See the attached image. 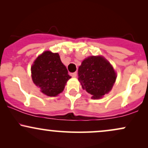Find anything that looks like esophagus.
<instances>
[{
    "mask_svg": "<svg viewBox=\"0 0 148 148\" xmlns=\"http://www.w3.org/2000/svg\"><path fill=\"white\" fill-rule=\"evenodd\" d=\"M69 75H70L71 76H72V77H76V75H77V73H76V72L70 73V74H69Z\"/></svg>",
    "mask_w": 148,
    "mask_h": 148,
    "instance_id": "1",
    "label": "esophagus"
}]
</instances>
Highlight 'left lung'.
<instances>
[{
	"mask_svg": "<svg viewBox=\"0 0 148 148\" xmlns=\"http://www.w3.org/2000/svg\"><path fill=\"white\" fill-rule=\"evenodd\" d=\"M79 82L84 90L99 99L111 91L116 79L111 64L101 56H90L83 61L78 70Z\"/></svg>",
	"mask_w": 148,
	"mask_h": 148,
	"instance_id": "8db88e82",
	"label": "left lung"
}]
</instances>
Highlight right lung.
<instances>
[{
	"instance_id": "1",
	"label": "right lung",
	"mask_w": 148,
	"mask_h": 148,
	"mask_svg": "<svg viewBox=\"0 0 148 148\" xmlns=\"http://www.w3.org/2000/svg\"><path fill=\"white\" fill-rule=\"evenodd\" d=\"M32 79L42 92L55 97L63 91L71 76L61 62L59 54L45 51L37 57L31 67Z\"/></svg>"
}]
</instances>
